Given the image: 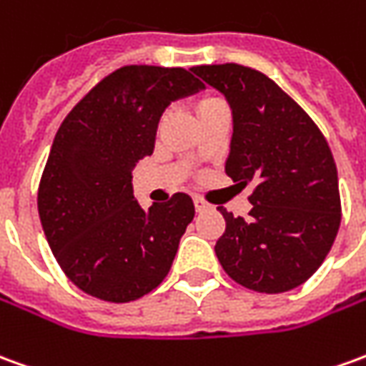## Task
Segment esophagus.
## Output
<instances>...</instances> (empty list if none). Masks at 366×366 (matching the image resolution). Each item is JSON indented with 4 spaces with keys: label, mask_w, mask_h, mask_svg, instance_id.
Returning <instances> with one entry per match:
<instances>
[{
    "label": "esophagus",
    "mask_w": 366,
    "mask_h": 366,
    "mask_svg": "<svg viewBox=\"0 0 366 366\" xmlns=\"http://www.w3.org/2000/svg\"><path fill=\"white\" fill-rule=\"evenodd\" d=\"M194 206H196V212H204V209L209 208V204L200 196H194Z\"/></svg>",
    "instance_id": "obj_1"
}]
</instances>
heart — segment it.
Segmentation results:
<instances>
[{
	"label": "heart",
	"mask_w": 366,
	"mask_h": 366,
	"mask_svg": "<svg viewBox=\"0 0 366 366\" xmlns=\"http://www.w3.org/2000/svg\"><path fill=\"white\" fill-rule=\"evenodd\" d=\"M212 101H216V99H206V101H202L200 107H202V104H208V103H212Z\"/></svg>",
	"instance_id": "b5f03b06"
}]
</instances>
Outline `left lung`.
<instances>
[{
    "instance_id": "obj_1",
    "label": "left lung",
    "mask_w": 366,
    "mask_h": 366,
    "mask_svg": "<svg viewBox=\"0 0 366 366\" xmlns=\"http://www.w3.org/2000/svg\"><path fill=\"white\" fill-rule=\"evenodd\" d=\"M192 71L232 109L226 174L255 182L247 218L218 208L226 219L216 242L219 263L247 290H293L319 269L341 226L331 148L307 112L259 71L236 63Z\"/></svg>"
}]
</instances>
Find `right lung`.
<instances>
[{
    "mask_svg": "<svg viewBox=\"0 0 366 366\" xmlns=\"http://www.w3.org/2000/svg\"><path fill=\"white\" fill-rule=\"evenodd\" d=\"M202 89L180 67L117 69L59 127L37 208L51 252L79 290L129 303L168 275L194 202L178 192L144 209L134 200L132 168L152 154L170 103Z\"/></svg>",
    "mask_w": 366,
    "mask_h": 366,
    "instance_id": "obj_1",
    "label": "right lung"
}]
</instances>
